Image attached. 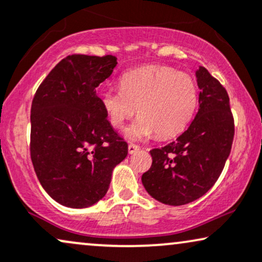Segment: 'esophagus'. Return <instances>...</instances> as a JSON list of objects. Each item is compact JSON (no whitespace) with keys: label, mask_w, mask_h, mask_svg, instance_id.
Masks as SVG:
<instances>
[{"label":"esophagus","mask_w":262,"mask_h":262,"mask_svg":"<svg viewBox=\"0 0 262 262\" xmlns=\"http://www.w3.org/2000/svg\"><path fill=\"white\" fill-rule=\"evenodd\" d=\"M139 147L138 145H135V144H129L128 145V152H129V155H133V154H135V152H137L138 150H139Z\"/></svg>","instance_id":"34e87169"}]
</instances>
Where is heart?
Instances as JSON below:
<instances>
[{"label": "heart", "instance_id": "obj_1", "mask_svg": "<svg viewBox=\"0 0 262 262\" xmlns=\"http://www.w3.org/2000/svg\"><path fill=\"white\" fill-rule=\"evenodd\" d=\"M100 104L112 127L122 129L138 114L127 130L130 139H169L180 134L193 117L198 104L194 79L169 66L152 65L125 72L120 89L100 94Z\"/></svg>", "mask_w": 262, "mask_h": 262}]
</instances>
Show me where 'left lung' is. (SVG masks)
<instances>
[{
    "label": "left lung",
    "instance_id": "8db88e82",
    "mask_svg": "<svg viewBox=\"0 0 262 262\" xmlns=\"http://www.w3.org/2000/svg\"><path fill=\"white\" fill-rule=\"evenodd\" d=\"M200 108L177 140L150 151L152 165L141 181L148 194L169 205L193 202L213 187L230 156L234 135L230 98L203 66L196 71Z\"/></svg>",
    "mask_w": 262,
    "mask_h": 262
}]
</instances>
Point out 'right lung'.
Returning <instances> with one entry per match:
<instances>
[{
    "label": "right lung",
    "mask_w": 262,
    "mask_h": 262,
    "mask_svg": "<svg viewBox=\"0 0 262 262\" xmlns=\"http://www.w3.org/2000/svg\"><path fill=\"white\" fill-rule=\"evenodd\" d=\"M117 65L114 55L72 54L43 79L31 105L30 155L39 183L58 203L87 208L106 194L128 144L102 110L97 88Z\"/></svg>",
    "instance_id": "1"
}]
</instances>
